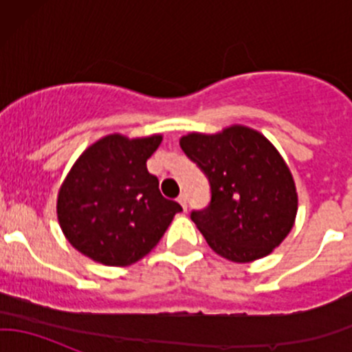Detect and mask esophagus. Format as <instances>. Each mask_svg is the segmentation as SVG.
<instances>
[{
    "instance_id": "34e87169",
    "label": "esophagus",
    "mask_w": 352,
    "mask_h": 352,
    "mask_svg": "<svg viewBox=\"0 0 352 352\" xmlns=\"http://www.w3.org/2000/svg\"><path fill=\"white\" fill-rule=\"evenodd\" d=\"M177 201H179V204L182 206L184 211H187V196H186V194H180V196H179V199H177Z\"/></svg>"
}]
</instances>
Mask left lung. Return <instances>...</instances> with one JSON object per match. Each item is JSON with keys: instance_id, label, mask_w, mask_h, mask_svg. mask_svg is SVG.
I'll list each match as a JSON object with an SVG mask.
<instances>
[{"instance_id": "1", "label": "left lung", "mask_w": 352, "mask_h": 352, "mask_svg": "<svg viewBox=\"0 0 352 352\" xmlns=\"http://www.w3.org/2000/svg\"><path fill=\"white\" fill-rule=\"evenodd\" d=\"M180 148L209 179L211 202L190 218L216 254L245 264L281 245L296 219V184L264 134L232 124L214 134H186Z\"/></svg>"}]
</instances>
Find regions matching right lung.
I'll return each mask as SVG.
<instances>
[{
	"instance_id": "obj_1",
	"label": "right lung",
	"mask_w": 352,
	"mask_h": 352,
	"mask_svg": "<svg viewBox=\"0 0 352 352\" xmlns=\"http://www.w3.org/2000/svg\"><path fill=\"white\" fill-rule=\"evenodd\" d=\"M162 134L100 138L73 163L58 192V221L66 240L91 261L126 267L162 240L179 202L162 196L146 162Z\"/></svg>"
}]
</instances>
